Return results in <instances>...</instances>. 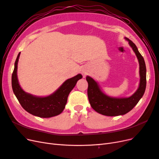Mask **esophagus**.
Returning <instances> with one entry per match:
<instances>
[{
	"label": "esophagus",
	"instance_id": "34e87169",
	"mask_svg": "<svg viewBox=\"0 0 159 159\" xmlns=\"http://www.w3.org/2000/svg\"><path fill=\"white\" fill-rule=\"evenodd\" d=\"M83 74H84V75H85L86 74H87V72H86V71H83Z\"/></svg>",
	"mask_w": 159,
	"mask_h": 159
}]
</instances>
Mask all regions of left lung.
Instances as JSON below:
<instances>
[{
  "label": "left lung",
  "instance_id": "1",
  "mask_svg": "<svg viewBox=\"0 0 159 159\" xmlns=\"http://www.w3.org/2000/svg\"><path fill=\"white\" fill-rule=\"evenodd\" d=\"M126 40L129 41V44L135 53L139 62V74L141 80L139 87L135 93L127 98H110L102 93L97 82L89 76L86 78L88 83V96L91 106L95 111L103 115L117 116L126 114L135 106L145 93L147 84L145 60L138 51L136 45L129 38H126Z\"/></svg>",
  "mask_w": 159,
  "mask_h": 159
}]
</instances>
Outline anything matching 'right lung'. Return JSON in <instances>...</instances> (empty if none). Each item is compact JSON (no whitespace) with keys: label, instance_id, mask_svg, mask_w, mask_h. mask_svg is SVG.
I'll use <instances>...</instances> for the list:
<instances>
[{"label":"right lung","instance_id":"right-lung-1","mask_svg":"<svg viewBox=\"0 0 159 159\" xmlns=\"http://www.w3.org/2000/svg\"><path fill=\"white\" fill-rule=\"evenodd\" d=\"M20 53L14 63L12 74V88L21 106L27 112L37 117L48 118L60 114L65 108L68 95L82 75L78 74L66 80L61 87L52 95L45 98H39L26 93L20 88L17 79V64Z\"/></svg>","mask_w":159,"mask_h":159}]
</instances>
